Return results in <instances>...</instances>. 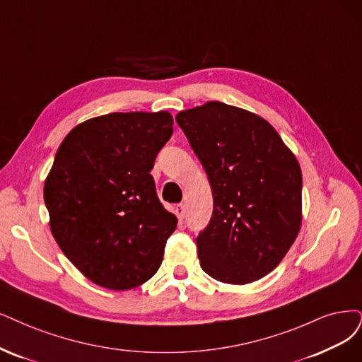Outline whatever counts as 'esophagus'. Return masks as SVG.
Listing matches in <instances>:
<instances>
[{
	"label": "esophagus",
	"instance_id": "34e87169",
	"mask_svg": "<svg viewBox=\"0 0 362 362\" xmlns=\"http://www.w3.org/2000/svg\"><path fill=\"white\" fill-rule=\"evenodd\" d=\"M185 213H186V207H185V204H183V203L177 204V206H176V215H177V218H179L180 221L185 218Z\"/></svg>",
	"mask_w": 362,
	"mask_h": 362
}]
</instances>
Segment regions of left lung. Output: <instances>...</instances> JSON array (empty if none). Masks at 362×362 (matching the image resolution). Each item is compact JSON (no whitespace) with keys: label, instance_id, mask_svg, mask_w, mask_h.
I'll return each instance as SVG.
<instances>
[{"label":"left lung","instance_id":"left-lung-1","mask_svg":"<svg viewBox=\"0 0 362 362\" xmlns=\"http://www.w3.org/2000/svg\"><path fill=\"white\" fill-rule=\"evenodd\" d=\"M176 122L203 164L213 192L198 234L202 269L245 285L273 272L301 225V168L262 117L219 101L180 112Z\"/></svg>","mask_w":362,"mask_h":362}]
</instances>
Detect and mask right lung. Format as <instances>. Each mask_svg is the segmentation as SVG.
Segmentation results:
<instances>
[{"label": "right lung", "instance_id": "add662e5", "mask_svg": "<svg viewBox=\"0 0 362 362\" xmlns=\"http://www.w3.org/2000/svg\"><path fill=\"white\" fill-rule=\"evenodd\" d=\"M171 134L168 112L110 113L61 143L45 182L50 230L93 284L127 291L163 262L177 219L159 202L151 170Z\"/></svg>", "mask_w": 362, "mask_h": 362}]
</instances>
